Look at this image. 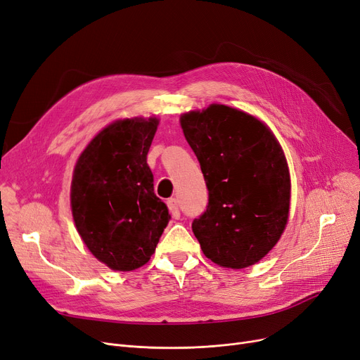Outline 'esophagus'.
I'll return each instance as SVG.
<instances>
[{
	"label": "esophagus",
	"instance_id": "obj_1",
	"mask_svg": "<svg viewBox=\"0 0 360 360\" xmlns=\"http://www.w3.org/2000/svg\"><path fill=\"white\" fill-rule=\"evenodd\" d=\"M167 205H168V210H169L171 215H173V218H176V219L180 218V210H179V202H177V199H176V198L168 199Z\"/></svg>",
	"mask_w": 360,
	"mask_h": 360
}]
</instances>
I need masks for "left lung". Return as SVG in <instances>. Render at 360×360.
Listing matches in <instances>:
<instances>
[{
	"label": "left lung",
	"instance_id": "obj_1",
	"mask_svg": "<svg viewBox=\"0 0 360 360\" xmlns=\"http://www.w3.org/2000/svg\"><path fill=\"white\" fill-rule=\"evenodd\" d=\"M200 164L208 205L192 230L208 259L240 269L261 261L285 229L290 174L269 129L243 111L214 104L183 114Z\"/></svg>",
	"mask_w": 360,
	"mask_h": 360
}]
</instances>
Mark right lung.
I'll return each instance as SVG.
<instances>
[{"label":"right lung","mask_w":360,"mask_h":360,"mask_svg":"<svg viewBox=\"0 0 360 360\" xmlns=\"http://www.w3.org/2000/svg\"><path fill=\"white\" fill-rule=\"evenodd\" d=\"M157 118L120 120L82 152L72 181V212L84 245L115 271L145 265L171 215L153 192L146 155Z\"/></svg>","instance_id":"add662e5"}]
</instances>
